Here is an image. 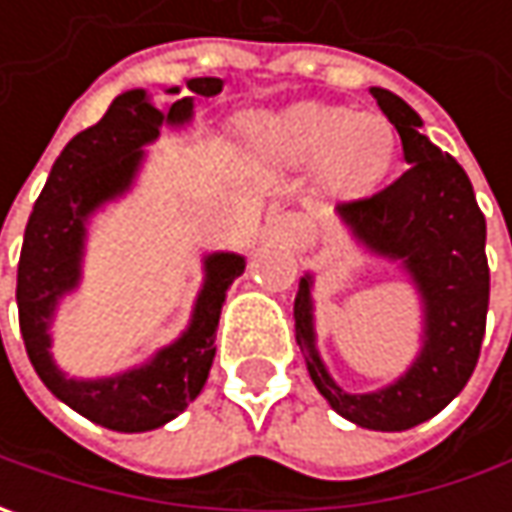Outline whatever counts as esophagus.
Wrapping results in <instances>:
<instances>
[{
	"label": "esophagus",
	"instance_id": "obj_1",
	"mask_svg": "<svg viewBox=\"0 0 512 512\" xmlns=\"http://www.w3.org/2000/svg\"><path fill=\"white\" fill-rule=\"evenodd\" d=\"M276 227H279V230H285V233H290V230H296V227H299V219H296L293 213H285V216H279V219H276Z\"/></svg>",
	"mask_w": 512,
	"mask_h": 512
}]
</instances>
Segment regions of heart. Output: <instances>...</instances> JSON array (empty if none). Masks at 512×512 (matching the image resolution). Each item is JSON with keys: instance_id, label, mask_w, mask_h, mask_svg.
I'll return each mask as SVG.
<instances>
[{"instance_id": "heart-1", "label": "heart", "mask_w": 512, "mask_h": 512, "mask_svg": "<svg viewBox=\"0 0 512 512\" xmlns=\"http://www.w3.org/2000/svg\"><path fill=\"white\" fill-rule=\"evenodd\" d=\"M250 142L282 165L305 168L319 162V176L330 190L367 187L393 159V130L384 116L316 102L256 119Z\"/></svg>"}]
</instances>
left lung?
<instances>
[{
	"label": "left lung",
	"mask_w": 512,
	"mask_h": 512,
	"mask_svg": "<svg viewBox=\"0 0 512 512\" xmlns=\"http://www.w3.org/2000/svg\"><path fill=\"white\" fill-rule=\"evenodd\" d=\"M402 139L404 170L382 190L336 207L353 236L399 259L424 302V347L402 379L376 393H344L316 353L310 316V276L302 279L293 319L310 379L330 407L367 430H407L453 402L473 376L482 353L490 267L487 225L462 165L436 148L419 113L384 88H370Z\"/></svg>",
	"instance_id": "1"
}]
</instances>
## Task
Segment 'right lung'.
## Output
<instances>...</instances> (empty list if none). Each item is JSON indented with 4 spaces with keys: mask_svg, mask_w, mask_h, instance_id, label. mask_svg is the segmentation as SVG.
Segmentation results:
<instances>
[{
    "mask_svg": "<svg viewBox=\"0 0 512 512\" xmlns=\"http://www.w3.org/2000/svg\"><path fill=\"white\" fill-rule=\"evenodd\" d=\"M187 88L199 96H216L222 79H190ZM170 93H179V88H170ZM190 113L193 96L173 102L168 113L153 108L145 90L116 96L108 113L76 133L59 153L25 227L16 270V305L30 364L56 399L90 422L122 433L162 427L199 396L216 356L213 342L227 287L245 273V259L236 253L207 256L205 287L185 336L159 350L150 364L122 376L96 382L65 379L50 359L48 325L59 296L79 282L90 213L128 190L145 156L142 145L159 136L162 122L182 125Z\"/></svg>",
    "mask_w": 512,
    "mask_h": 512,
    "instance_id": "obj_1",
    "label": "right lung"
}]
</instances>
